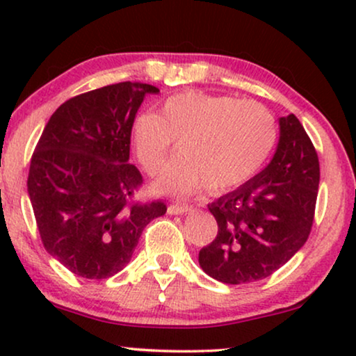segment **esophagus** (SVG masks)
I'll list each match as a JSON object with an SVG mask.
<instances>
[{
    "mask_svg": "<svg viewBox=\"0 0 356 356\" xmlns=\"http://www.w3.org/2000/svg\"><path fill=\"white\" fill-rule=\"evenodd\" d=\"M189 211H193V207L188 204H170L168 206V213H172V216H181V213H188Z\"/></svg>",
    "mask_w": 356,
    "mask_h": 356,
    "instance_id": "34e87169",
    "label": "esophagus"
}]
</instances>
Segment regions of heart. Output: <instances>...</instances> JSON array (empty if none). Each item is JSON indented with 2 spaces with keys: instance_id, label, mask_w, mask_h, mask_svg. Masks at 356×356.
<instances>
[{
  "instance_id": "b5f03b06",
  "label": "heart",
  "mask_w": 356,
  "mask_h": 356,
  "mask_svg": "<svg viewBox=\"0 0 356 356\" xmlns=\"http://www.w3.org/2000/svg\"><path fill=\"white\" fill-rule=\"evenodd\" d=\"M175 140L183 157L170 165L157 188L188 196L206 188H240L259 172L277 140L275 120L264 105L230 95L183 92L165 100L157 113L133 123L136 157L150 177L163 172Z\"/></svg>"
}]
</instances>
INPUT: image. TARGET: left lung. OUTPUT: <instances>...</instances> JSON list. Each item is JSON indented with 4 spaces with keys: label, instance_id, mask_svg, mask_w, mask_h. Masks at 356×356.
Listing matches in <instances>:
<instances>
[{
    "label": "left lung",
    "instance_id": "obj_1",
    "mask_svg": "<svg viewBox=\"0 0 356 356\" xmlns=\"http://www.w3.org/2000/svg\"><path fill=\"white\" fill-rule=\"evenodd\" d=\"M319 188V159L293 113L280 118L274 159L254 178L209 204L218 232L199 251L206 274L240 285L266 279L308 240Z\"/></svg>",
    "mask_w": 356,
    "mask_h": 356
}]
</instances>
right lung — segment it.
Listing matches in <instances>:
<instances>
[{
    "label": "right lung",
    "instance_id": "add662e5",
    "mask_svg": "<svg viewBox=\"0 0 356 356\" xmlns=\"http://www.w3.org/2000/svg\"><path fill=\"white\" fill-rule=\"evenodd\" d=\"M155 86L118 82L66 100L31 159L27 191L43 248L84 279H108L128 264L140 233L167 212L140 202L144 178L129 163L131 131Z\"/></svg>",
    "mask_w": 356,
    "mask_h": 356
}]
</instances>
